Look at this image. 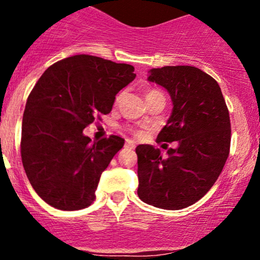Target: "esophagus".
Returning a JSON list of instances; mask_svg holds the SVG:
<instances>
[{"mask_svg":"<svg viewBox=\"0 0 260 260\" xmlns=\"http://www.w3.org/2000/svg\"><path fill=\"white\" fill-rule=\"evenodd\" d=\"M124 147H126L127 149H131V150H132V149L136 148V144H134L132 140L127 139V140H126V145H124Z\"/></svg>","mask_w":260,"mask_h":260,"instance_id":"34e87169","label":"esophagus"}]
</instances>
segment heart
Segmentation results:
<instances>
[{
	"label": "heart",
	"mask_w": 260,
	"mask_h": 260,
	"mask_svg": "<svg viewBox=\"0 0 260 260\" xmlns=\"http://www.w3.org/2000/svg\"><path fill=\"white\" fill-rule=\"evenodd\" d=\"M151 94H161V92H159V91H155V90H153V91H149L148 94H147V96H149V95H151ZM121 98H122V94L117 95V98H116V103H118V101L121 100Z\"/></svg>",
	"instance_id": "b5f03b06"
}]
</instances>
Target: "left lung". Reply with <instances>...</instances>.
<instances>
[{
  "label": "left lung",
  "instance_id": "obj_1",
  "mask_svg": "<svg viewBox=\"0 0 260 260\" xmlns=\"http://www.w3.org/2000/svg\"><path fill=\"white\" fill-rule=\"evenodd\" d=\"M148 80L165 88L174 105L156 143L178 147L166 157L153 145L136 148L138 197L153 207L180 210L207 194L221 174L231 143L229 110L216 80L199 68H153Z\"/></svg>",
  "mask_w": 260,
  "mask_h": 260
}]
</instances>
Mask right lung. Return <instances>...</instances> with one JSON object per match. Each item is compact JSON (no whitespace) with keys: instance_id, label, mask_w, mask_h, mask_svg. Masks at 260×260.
I'll use <instances>...</instances> for the list:
<instances>
[{"instance_id":"1","label":"right lung","mask_w":260,"mask_h":260,"mask_svg":"<svg viewBox=\"0 0 260 260\" xmlns=\"http://www.w3.org/2000/svg\"><path fill=\"white\" fill-rule=\"evenodd\" d=\"M134 67L90 55L50 66L25 104L22 123L23 168L35 192L59 210L94 202L103 171L124 139L91 143L83 129L112 110L116 94L136 78Z\"/></svg>"}]
</instances>
